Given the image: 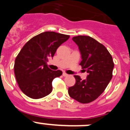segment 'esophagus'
Here are the masks:
<instances>
[{
  "label": "esophagus",
  "instance_id": "esophagus-1",
  "mask_svg": "<svg viewBox=\"0 0 130 130\" xmlns=\"http://www.w3.org/2000/svg\"><path fill=\"white\" fill-rule=\"evenodd\" d=\"M62 75H63V76H64V77H67V76H68V75L67 73H65V72H63Z\"/></svg>",
  "mask_w": 130,
  "mask_h": 130
}]
</instances>
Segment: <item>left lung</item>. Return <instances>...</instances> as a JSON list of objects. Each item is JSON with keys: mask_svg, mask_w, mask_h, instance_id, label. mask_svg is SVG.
Here are the masks:
<instances>
[{"mask_svg": "<svg viewBox=\"0 0 130 130\" xmlns=\"http://www.w3.org/2000/svg\"><path fill=\"white\" fill-rule=\"evenodd\" d=\"M81 55L80 65L88 73L82 80L74 75L75 84L68 88L71 98L82 104L97 99L105 90L112 77L114 63L111 54L104 45L88 36L73 37Z\"/></svg>", "mask_w": 130, "mask_h": 130, "instance_id": "8db88e82", "label": "left lung"}]
</instances>
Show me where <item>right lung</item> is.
Listing matches in <instances>:
<instances>
[{
  "label": "right lung",
  "mask_w": 130,
  "mask_h": 130,
  "mask_svg": "<svg viewBox=\"0 0 130 130\" xmlns=\"http://www.w3.org/2000/svg\"><path fill=\"white\" fill-rule=\"evenodd\" d=\"M69 38L68 35L45 32L31 38L23 47L15 60L14 73L19 88L25 95L39 99L51 92L53 80L62 72L51 70L47 62Z\"/></svg>",
  "instance_id": "1"
}]
</instances>
